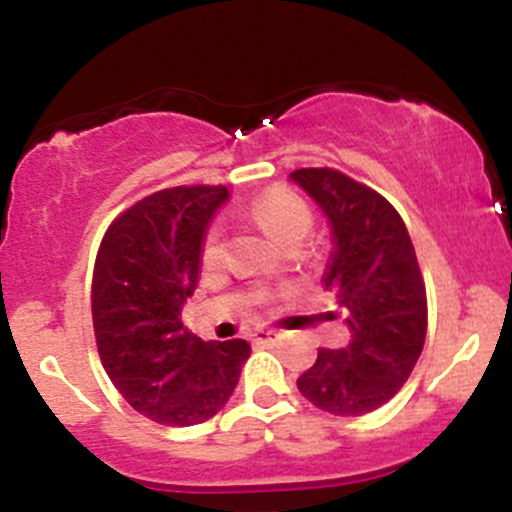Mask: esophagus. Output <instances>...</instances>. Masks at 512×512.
Returning a JSON list of instances; mask_svg holds the SVG:
<instances>
[{"label":"esophagus","instance_id":"34e87169","mask_svg":"<svg viewBox=\"0 0 512 512\" xmlns=\"http://www.w3.org/2000/svg\"><path fill=\"white\" fill-rule=\"evenodd\" d=\"M280 339V334L272 332V329H255L252 332V342L255 344H275Z\"/></svg>","mask_w":512,"mask_h":512}]
</instances>
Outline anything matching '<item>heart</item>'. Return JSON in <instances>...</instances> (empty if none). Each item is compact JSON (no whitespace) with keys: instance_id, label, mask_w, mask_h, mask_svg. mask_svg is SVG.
<instances>
[{"instance_id":"obj_1","label":"heart","mask_w":512,"mask_h":512,"mask_svg":"<svg viewBox=\"0 0 512 512\" xmlns=\"http://www.w3.org/2000/svg\"><path fill=\"white\" fill-rule=\"evenodd\" d=\"M252 213H255L257 223L265 227L267 235L275 237L277 242L285 240L287 235L297 230L309 232V227H312L309 208L287 188H270L267 193H262L252 203ZM220 250H223V232H220V227H213L205 237L203 257L213 262L220 255Z\"/></svg>"}]
</instances>
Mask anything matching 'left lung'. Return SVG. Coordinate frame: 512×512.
Masks as SVG:
<instances>
[{"instance_id": "8db88e82", "label": "left lung", "mask_w": 512, "mask_h": 512, "mask_svg": "<svg viewBox=\"0 0 512 512\" xmlns=\"http://www.w3.org/2000/svg\"><path fill=\"white\" fill-rule=\"evenodd\" d=\"M289 180L332 230L322 285L352 332L347 347L319 349L297 389L327 414H369L399 394L426 342V287L409 230L389 200L339 170L302 168Z\"/></svg>"}]
</instances>
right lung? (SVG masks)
<instances>
[{
  "mask_svg": "<svg viewBox=\"0 0 512 512\" xmlns=\"http://www.w3.org/2000/svg\"><path fill=\"white\" fill-rule=\"evenodd\" d=\"M225 185L168 188L116 218L98 247L91 282L96 347L108 379L151 421L183 428L213 418L250 359L245 339L205 342L183 327Z\"/></svg>",
  "mask_w": 512,
  "mask_h": 512,
  "instance_id": "right-lung-1",
  "label": "right lung"
}]
</instances>
